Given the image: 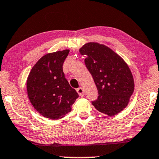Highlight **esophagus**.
Returning <instances> with one entry per match:
<instances>
[{"mask_svg":"<svg viewBox=\"0 0 159 159\" xmlns=\"http://www.w3.org/2000/svg\"><path fill=\"white\" fill-rule=\"evenodd\" d=\"M76 91H77L78 93H79V94L80 97H84V89L81 88V87H80V88L76 89Z\"/></svg>","mask_w":159,"mask_h":159,"instance_id":"34e87169","label":"esophagus"}]
</instances>
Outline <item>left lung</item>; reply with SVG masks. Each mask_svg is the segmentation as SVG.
Masks as SVG:
<instances>
[{"label":"left lung","instance_id":"obj_1","mask_svg":"<svg viewBox=\"0 0 159 159\" xmlns=\"http://www.w3.org/2000/svg\"><path fill=\"white\" fill-rule=\"evenodd\" d=\"M86 56L85 64L92 75L99 97L92 104L109 117L126 108L133 95L135 83L130 69L119 55L104 44L88 42L79 49Z\"/></svg>","mask_w":159,"mask_h":159}]
</instances>
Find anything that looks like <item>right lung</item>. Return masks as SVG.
Segmentation results:
<instances>
[{
    "instance_id": "obj_1",
    "label": "right lung",
    "mask_w": 159,
    "mask_h": 159,
    "mask_svg": "<svg viewBox=\"0 0 159 159\" xmlns=\"http://www.w3.org/2000/svg\"><path fill=\"white\" fill-rule=\"evenodd\" d=\"M69 51L44 55L32 67L26 80L30 102L37 112L48 119L64 117L79 97L62 71V65Z\"/></svg>"
}]
</instances>
